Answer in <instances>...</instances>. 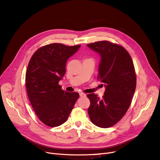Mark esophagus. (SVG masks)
<instances>
[{
	"label": "esophagus",
	"mask_w": 160,
	"mask_h": 160,
	"mask_svg": "<svg viewBox=\"0 0 160 160\" xmlns=\"http://www.w3.org/2000/svg\"><path fill=\"white\" fill-rule=\"evenodd\" d=\"M79 95L80 97H86V95L83 93H79Z\"/></svg>",
	"instance_id": "34e87169"
}]
</instances>
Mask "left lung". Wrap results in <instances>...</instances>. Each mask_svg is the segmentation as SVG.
<instances>
[{
    "label": "left lung",
    "mask_w": 160,
    "mask_h": 160,
    "mask_svg": "<svg viewBox=\"0 0 160 160\" xmlns=\"http://www.w3.org/2000/svg\"><path fill=\"white\" fill-rule=\"evenodd\" d=\"M88 46L101 56L98 79L105 87L99 99L88 94L89 118L96 126L108 128L117 123L126 113L136 88L133 62L124 47L108 41L90 43Z\"/></svg>",
    "instance_id": "1"
}]
</instances>
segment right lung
I'll return each mask as SVG.
<instances>
[{
	"label": "right lung",
	"instance_id": "1",
	"mask_svg": "<svg viewBox=\"0 0 160 160\" xmlns=\"http://www.w3.org/2000/svg\"><path fill=\"white\" fill-rule=\"evenodd\" d=\"M81 45L52 43L37 49L26 72V88L32 107L41 122L49 127L64 123L79 98L77 92L61 89L59 82L65 74L66 62Z\"/></svg>",
	"mask_w": 160,
	"mask_h": 160
}]
</instances>
